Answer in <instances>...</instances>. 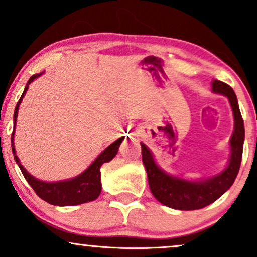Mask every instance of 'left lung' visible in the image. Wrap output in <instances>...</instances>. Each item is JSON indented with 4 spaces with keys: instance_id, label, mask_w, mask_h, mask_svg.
<instances>
[{
    "instance_id": "obj_1",
    "label": "left lung",
    "mask_w": 257,
    "mask_h": 257,
    "mask_svg": "<svg viewBox=\"0 0 257 257\" xmlns=\"http://www.w3.org/2000/svg\"><path fill=\"white\" fill-rule=\"evenodd\" d=\"M213 91L228 98L234 116V132L231 138L232 155L228 167L217 176L202 181H186L173 178L161 170L155 163L152 153L141 144L143 163L146 168L150 190L162 204L179 210H197L211 204L233 185L239 172L244 144V122L234 91L228 84L215 79Z\"/></svg>"
}]
</instances>
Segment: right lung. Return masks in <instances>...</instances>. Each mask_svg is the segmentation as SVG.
<instances>
[{"mask_svg": "<svg viewBox=\"0 0 257 257\" xmlns=\"http://www.w3.org/2000/svg\"><path fill=\"white\" fill-rule=\"evenodd\" d=\"M40 75H42V73H36V75L31 76L28 84H26L24 91H23L22 96H20L19 101H18L13 117L14 129H16L18 110H19V105L20 102H22L23 96L25 95L29 84H30L35 78H37ZM14 129L13 133H12V151H13L14 159H16L17 164L19 166L20 170H22L23 175H24L26 181L29 182V185L31 186L32 190L36 192V194L41 199H43L44 202L49 203V204L52 205L59 206L83 204V203L91 202V200L98 198L100 192H101L100 167L104 163H106V162H110L111 159L117 155L120 143H122L123 139H124V137L119 138L118 140H116L113 144H111L107 149L102 151V153H100L99 157L90 164V167L88 168L87 170H84L81 175H78L77 178L59 182H43L41 181V180H37L35 179L34 176H31L30 174L24 169V167L20 164L19 158H18V156L16 155V150H14L13 145Z\"/></svg>", "mask_w": 257, "mask_h": 257, "instance_id": "1", "label": "right lung"}]
</instances>
